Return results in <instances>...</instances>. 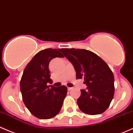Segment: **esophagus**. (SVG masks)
I'll list each match as a JSON object with an SVG mask.
<instances>
[{
	"label": "esophagus",
	"mask_w": 133,
	"mask_h": 133,
	"mask_svg": "<svg viewBox=\"0 0 133 133\" xmlns=\"http://www.w3.org/2000/svg\"><path fill=\"white\" fill-rule=\"evenodd\" d=\"M72 87H68V90H72Z\"/></svg>",
	"instance_id": "1"
}]
</instances>
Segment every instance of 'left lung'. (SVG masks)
<instances>
[{
    "instance_id": "8db88e82",
    "label": "left lung",
    "mask_w": 133,
    "mask_h": 133,
    "mask_svg": "<svg viewBox=\"0 0 133 133\" xmlns=\"http://www.w3.org/2000/svg\"><path fill=\"white\" fill-rule=\"evenodd\" d=\"M73 65L76 78L84 79L87 90H81L77 103L81 111L89 115L103 113L109 107L114 94V78L107 64L98 55L85 49L61 48Z\"/></svg>"
}]
</instances>
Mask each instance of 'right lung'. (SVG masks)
<instances>
[{
	"label": "right lung",
	"mask_w": 133,
	"mask_h": 133,
	"mask_svg": "<svg viewBox=\"0 0 133 133\" xmlns=\"http://www.w3.org/2000/svg\"><path fill=\"white\" fill-rule=\"evenodd\" d=\"M57 49L47 48L38 52L24 70L20 87L22 100L30 112L39 119L52 118L59 112L66 96L65 86L49 85V63L55 57H63Z\"/></svg>",
	"instance_id": "obj_1"
}]
</instances>
